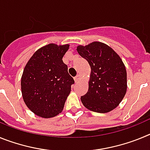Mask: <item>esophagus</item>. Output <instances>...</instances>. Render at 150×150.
<instances>
[{
    "label": "esophagus",
    "mask_w": 150,
    "mask_h": 150,
    "mask_svg": "<svg viewBox=\"0 0 150 150\" xmlns=\"http://www.w3.org/2000/svg\"><path fill=\"white\" fill-rule=\"evenodd\" d=\"M79 79H80V76H79V75L76 76V77H74V81H75V83H78V82L79 81Z\"/></svg>",
    "instance_id": "obj_1"
}]
</instances>
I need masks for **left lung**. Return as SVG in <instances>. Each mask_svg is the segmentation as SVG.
<instances>
[{"instance_id": "obj_1", "label": "left lung", "mask_w": 150, "mask_h": 150, "mask_svg": "<svg viewBox=\"0 0 150 150\" xmlns=\"http://www.w3.org/2000/svg\"><path fill=\"white\" fill-rule=\"evenodd\" d=\"M77 52L91 67L88 89L81 101L89 110L110 112L121 103L127 91V72L120 55L111 47L95 41L79 45Z\"/></svg>"}]
</instances>
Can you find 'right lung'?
<instances>
[{
	"label": "right lung",
	"mask_w": 150,
	"mask_h": 150,
	"mask_svg": "<svg viewBox=\"0 0 150 150\" xmlns=\"http://www.w3.org/2000/svg\"><path fill=\"white\" fill-rule=\"evenodd\" d=\"M69 44L50 43L38 50L24 68L21 79L23 100L31 112L48 119L62 112L74 80L62 59Z\"/></svg>",
	"instance_id": "add662e5"
}]
</instances>
